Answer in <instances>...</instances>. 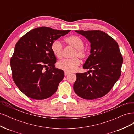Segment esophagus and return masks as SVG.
Masks as SVG:
<instances>
[{
  "instance_id": "1",
  "label": "esophagus",
  "mask_w": 134,
  "mask_h": 134,
  "mask_svg": "<svg viewBox=\"0 0 134 134\" xmlns=\"http://www.w3.org/2000/svg\"><path fill=\"white\" fill-rule=\"evenodd\" d=\"M64 74H65V75H68V74H69V72H66V71H65L64 72Z\"/></svg>"
}]
</instances>
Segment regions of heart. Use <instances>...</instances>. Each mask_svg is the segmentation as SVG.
<instances>
[{
	"mask_svg": "<svg viewBox=\"0 0 134 134\" xmlns=\"http://www.w3.org/2000/svg\"><path fill=\"white\" fill-rule=\"evenodd\" d=\"M64 41L69 46L74 48L71 56L72 58L64 59L59 62L57 66L61 70L66 72H72L80 64V59L86 60L88 56V51L84 48V43L79 37L75 35L68 36L64 38ZM52 52L57 58H61L63 54V46L60 41L58 40H54L51 44Z\"/></svg>",
	"mask_w": 134,
	"mask_h": 134,
	"instance_id": "obj_1",
	"label": "heart"
}]
</instances>
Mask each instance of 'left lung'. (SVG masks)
Masks as SVG:
<instances>
[{"label":"left lung","mask_w":134,"mask_h":134,"mask_svg":"<svg viewBox=\"0 0 134 134\" xmlns=\"http://www.w3.org/2000/svg\"><path fill=\"white\" fill-rule=\"evenodd\" d=\"M91 42V55L83 65L90 69L76 73L73 85L76 94L86 99L100 98L111 90L121 74L123 58L119 44L105 32L99 30L75 31Z\"/></svg>","instance_id":"obj_1"}]
</instances>
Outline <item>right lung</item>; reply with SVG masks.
Returning <instances> with one entry per match:
<instances>
[{
    "mask_svg": "<svg viewBox=\"0 0 134 134\" xmlns=\"http://www.w3.org/2000/svg\"><path fill=\"white\" fill-rule=\"evenodd\" d=\"M70 31L36 28L24 35L16 43L10 61L12 78L26 96L41 100L57 91L64 72L55 68L56 58L51 44Z\"/></svg>",
    "mask_w": 134,
    "mask_h": 134,
    "instance_id": "1",
    "label": "right lung"
}]
</instances>
